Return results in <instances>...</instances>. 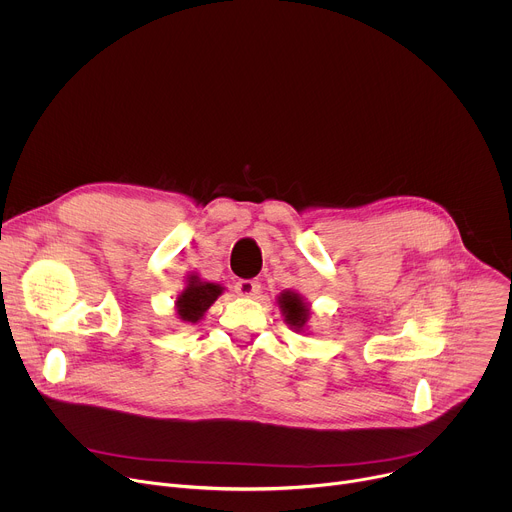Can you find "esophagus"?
Returning a JSON list of instances; mask_svg holds the SVG:
<instances>
[{
	"instance_id": "34e87169",
	"label": "esophagus",
	"mask_w": 512,
	"mask_h": 512,
	"mask_svg": "<svg viewBox=\"0 0 512 512\" xmlns=\"http://www.w3.org/2000/svg\"><path fill=\"white\" fill-rule=\"evenodd\" d=\"M235 291L239 296H245V298H253L257 296L261 291V283L257 279H239L235 283Z\"/></svg>"
}]
</instances>
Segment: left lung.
I'll use <instances>...</instances> for the list:
<instances>
[{"label":"left lung","mask_w":512,"mask_h":512,"mask_svg":"<svg viewBox=\"0 0 512 512\" xmlns=\"http://www.w3.org/2000/svg\"><path fill=\"white\" fill-rule=\"evenodd\" d=\"M277 304H279V310H281L285 322L291 328H296L298 332L304 330V326L310 318V308L300 294H296V291H283V294L277 298Z\"/></svg>","instance_id":"8db88e82"}]
</instances>
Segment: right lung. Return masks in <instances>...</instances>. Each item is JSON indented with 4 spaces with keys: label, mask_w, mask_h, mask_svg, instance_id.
<instances>
[{
    "label": "right lung",
    "mask_w": 512,
    "mask_h": 512,
    "mask_svg": "<svg viewBox=\"0 0 512 512\" xmlns=\"http://www.w3.org/2000/svg\"><path fill=\"white\" fill-rule=\"evenodd\" d=\"M223 294V287L218 283L202 281L198 275H190L182 294L176 300V314L182 322H198L204 312Z\"/></svg>",
    "instance_id": "right-lung-1"
}]
</instances>
